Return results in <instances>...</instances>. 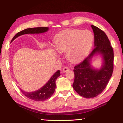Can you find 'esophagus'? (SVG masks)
Returning a JSON list of instances; mask_svg holds the SVG:
<instances>
[{
	"label": "esophagus",
	"mask_w": 123,
	"mask_h": 123,
	"mask_svg": "<svg viewBox=\"0 0 123 123\" xmlns=\"http://www.w3.org/2000/svg\"><path fill=\"white\" fill-rule=\"evenodd\" d=\"M69 70V68L68 67H64L62 69V72L63 73H65L66 72L68 71V70Z\"/></svg>",
	"instance_id": "esophagus-1"
}]
</instances>
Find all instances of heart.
<instances>
[{
    "instance_id": "b5f03b06",
    "label": "heart",
    "mask_w": 123,
    "mask_h": 123,
    "mask_svg": "<svg viewBox=\"0 0 123 123\" xmlns=\"http://www.w3.org/2000/svg\"><path fill=\"white\" fill-rule=\"evenodd\" d=\"M93 35L88 30H67L58 34L55 38V47L62 53L67 51L70 62H77L84 58L91 48Z\"/></svg>"
}]
</instances>
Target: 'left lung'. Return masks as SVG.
Here are the masks:
<instances>
[{"mask_svg": "<svg viewBox=\"0 0 123 123\" xmlns=\"http://www.w3.org/2000/svg\"><path fill=\"white\" fill-rule=\"evenodd\" d=\"M94 34V48L91 54L74 67L73 87L78 94L86 98H92L101 94L107 85L113 70V50L107 35L101 29L91 25ZM100 54L103 63L100 70L91 66V58Z\"/></svg>", "mask_w": 123, "mask_h": 123, "instance_id": "1", "label": "left lung"}]
</instances>
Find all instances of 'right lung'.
<instances>
[{"instance_id": "1", "label": "right lung", "mask_w": 123, "mask_h": 123, "mask_svg": "<svg viewBox=\"0 0 123 123\" xmlns=\"http://www.w3.org/2000/svg\"><path fill=\"white\" fill-rule=\"evenodd\" d=\"M48 29L49 28L47 27H38V28L26 29L22 30V31L18 32L12 39L11 42L21 35L28 34H41V33L47 32L48 30ZM60 75V72L59 70L55 73V74L51 76V78L49 79V80L46 84L44 85L42 88L36 91L32 92H27L22 90L20 88V91H22V93L25 96L34 101H41L45 100L49 98L55 92L56 88V80Z\"/></svg>"}]
</instances>
